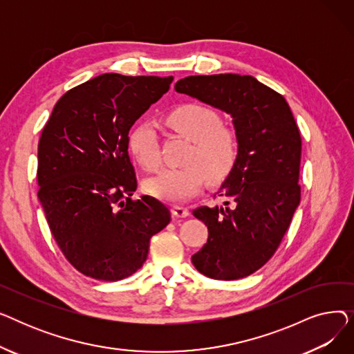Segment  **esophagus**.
<instances>
[{
    "label": "esophagus",
    "mask_w": 354,
    "mask_h": 354,
    "mask_svg": "<svg viewBox=\"0 0 354 354\" xmlns=\"http://www.w3.org/2000/svg\"><path fill=\"white\" fill-rule=\"evenodd\" d=\"M172 215L175 218H187L189 215V209L180 207V205H174L172 207Z\"/></svg>",
    "instance_id": "34e87169"
}]
</instances>
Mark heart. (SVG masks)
Returning a JSON list of instances; mask_svg holds the SVG:
<instances>
[{
    "label": "heart",
    "instance_id": "heart-1",
    "mask_svg": "<svg viewBox=\"0 0 354 354\" xmlns=\"http://www.w3.org/2000/svg\"><path fill=\"white\" fill-rule=\"evenodd\" d=\"M167 120L179 133L192 140L187 156L188 165L163 167L149 178L145 182L149 194L163 201L182 202L202 188L205 176L219 182L231 174L238 158L236 139L231 130L219 126L215 111L198 103H187L175 107ZM127 145L130 153L145 169L153 171L159 166L158 139L151 123L135 124L129 133Z\"/></svg>",
    "mask_w": 354,
    "mask_h": 354
}]
</instances>
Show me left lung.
I'll return each instance as SVG.
<instances>
[{"label":"left lung","instance_id":"left-lung-1","mask_svg":"<svg viewBox=\"0 0 354 354\" xmlns=\"http://www.w3.org/2000/svg\"><path fill=\"white\" fill-rule=\"evenodd\" d=\"M175 90L232 118L238 158L219 189L227 201L194 209L208 241L192 264L214 280L244 278L274 255L300 203V130L286 99L252 76H189Z\"/></svg>","mask_w":354,"mask_h":354}]
</instances>
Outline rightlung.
<instances>
[{"label":"right lung","instance_id":"right-lung-1","mask_svg":"<svg viewBox=\"0 0 354 354\" xmlns=\"http://www.w3.org/2000/svg\"><path fill=\"white\" fill-rule=\"evenodd\" d=\"M174 77L106 73L55 103L39 142V199L67 261L100 281H119L147 258L149 241L171 221L138 188L129 130Z\"/></svg>","mask_w":354,"mask_h":354}]
</instances>
